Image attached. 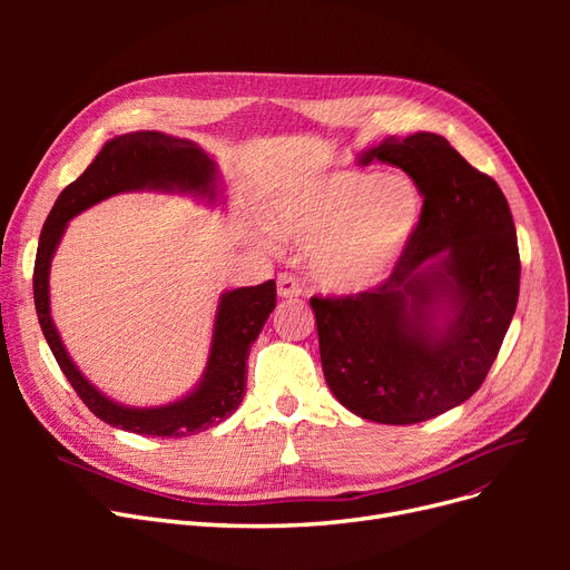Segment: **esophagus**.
I'll return each mask as SVG.
<instances>
[{"mask_svg":"<svg viewBox=\"0 0 570 570\" xmlns=\"http://www.w3.org/2000/svg\"><path fill=\"white\" fill-rule=\"evenodd\" d=\"M277 293H279V297H297L303 293V286H301V282H297L295 275L282 273L277 277Z\"/></svg>","mask_w":570,"mask_h":570,"instance_id":"obj_1","label":"esophagus"}]
</instances>
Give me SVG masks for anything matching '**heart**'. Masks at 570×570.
I'll return each instance as SVG.
<instances>
[{"label": "heart", "mask_w": 570, "mask_h": 570, "mask_svg": "<svg viewBox=\"0 0 570 570\" xmlns=\"http://www.w3.org/2000/svg\"><path fill=\"white\" fill-rule=\"evenodd\" d=\"M265 217L275 235L314 243L309 267L323 291L353 295L397 263L423 219V196L404 175L331 170L277 189Z\"/></svg>", "instance_id": "obj_1"}]
</instances>
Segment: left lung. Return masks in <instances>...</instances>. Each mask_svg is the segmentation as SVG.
<instances>
[{"instance_id": "8db88e82", "label": "left lung", "mask_w": 570, "mask_h": 570, "mask_svg": "<svg viewBox=\"0 0 570 570\" xmlns=\"http://www.w3.org/2000/svg\"><path fill=\"white\" fill-rule=\"evenodd\" d=\"M374 159L413 179L423 219L381 286L309 305L340 404L413 425L466 402L497 361L520 295L518 233L499 185L443 136H391L357 164Z\"/></svg>"}]
</instances>
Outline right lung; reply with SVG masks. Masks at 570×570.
<instances>
[{"mask_svg":"<svg viewBox=\"0 0 570 570\" xmlns=\"http://www.w3.org/2000/svg\"><path fill=\"white\" fill-rule=\"evenodd\" d=\"M217 179V164L191 140L161 131L125 134L108 140L76 183L59 194L43 224L35 263V305L43 337L85 406L112 428L145 436L177 439L219 425L233 415L245 397L249 348L277 305L275 279L222 293L207 365L203 379L187 397L164 406L134 409L99 393L80 374L59 340L50 316L48 279L52 254L76 215L115 194L157 189L194 194L215 203L219 194Z\"/></svg>","mask_w":570,"mask_h":570,"instance_id":"obj_1","label":"right lung"}]
</instances>
